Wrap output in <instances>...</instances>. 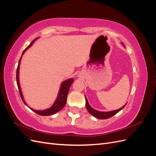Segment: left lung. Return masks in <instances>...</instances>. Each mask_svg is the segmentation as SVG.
<instances>
[{
    "mask_svg": "<svg viewBox=\"0 0 156 156\" xmlns=\"http://www.w3.org/2000/svg\"><path fill=\"white\" fill-rule=\"evenodd\" d=\"M122 44L123 45H124V44L123 43H122ZM85 98H86V107L87 108L88 111L90 113V114L92 116L97 118V119H109V118L112 117V116L115 115L116 113H118L119 111H120L122 109H123L124 107L127 104V103H126V104H125L123 107H121L120 108H119V109L115 110V111H107V112H102V111H97L96 109H94V108H93L90 105H89L88 101L87 100V98H86V96H85Z\"/></svg>",
    "mask_w": 156,
    "mask_h": 156,
    "instance_id": "1",
    "label": "left lung"
}]
</instances>
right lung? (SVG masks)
Masks as SVG:
<instances>
[{
  "mask_svg": "<svg viewBox=\"0 0 156 156\" xmlns=\"http://www.w3.org/2000/svg\"><path fill=\"white\" fill-rule=\"evenodd\" d=\"M38 38V37H37V38L34 39L33 40L30 44L27 47V48L23 51L22 55L20 58V61H19V64H18V66L17 68V72H16V80H17V87L19 88V90H20V96L21 98L22 99V100L23 101V103H25V104L27 106L29 107L27 105L26 102L24 100V98H23V93L21 91V86H20V64H21V60L22 58V56L25 53V51L30 48V47L32 45V44L34 43V41ZM74 81V79L73 78H70L68 79L67 80H66V81H63L62 83H61V85L59 89V92L58 94V96L57 98H56L55 101L54 102V103L53 104L50 108H47V109L45 110H42V111H37V110H35V109H33V108L29 107L30 109L35 112L36 113H37V115H41V116H49V115H53L55 113L58 112L59 111H60L62 108L66 105V101H67V97H68V92H69V89L72 85L73 82Z\"/></svg>",
  "mask_w": 156,
  "mask_h": 156,
  "instance_id": "1",
  "label": "right lung"
}]
</instances>
